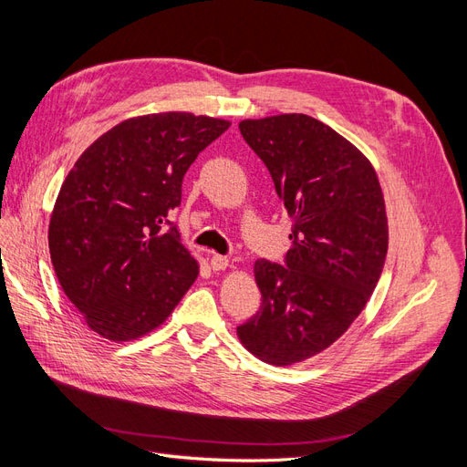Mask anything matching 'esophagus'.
<instances>
[{"instance_id":"34e87169","label":"esophagus","mask_w":467,"mask_h":467,"mask_svg":"<svg viewBox=\"0 0 467 467\" xmlns=\"http://www.w3.org/2000/svg\"><path fill=\"white\" fill-rule=\"evenodd\" d=\"M230 265V259L225 257V255H218V253H214V255L210 257V266H212V271H223L225 266Z\"/></svg>"}]
</instances>
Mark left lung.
<instances>
[{"label":"left lung","mask_w":467,"mask_h":467,"mask_svg":"<svg viewBox=\"0 0 467 467\" xmlns=\"http://www.w3.org/2000/svg\"><path fill=\"white\" fill-rule=\"evenodd\" d=\"M292 218L285 265L259 259V312L237 327L245 348L276 366L302 362L341 337L374 292L388 253L384 194L372 163L307 115L242 120Z\"/></svg>","instance_id":"1"}]
</instances>
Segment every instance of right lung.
Segmentation results:
<instances>
[{"label":"right lung","mask_w":467,"mask_h":467,"mask_svg":"<svg viewBox=\"0 0 467 467\" xmlns=\"http://www.w3.org/2000/svg\"><path fill=\"white\" fill-rule=\"evenodd\" d=\"M228 129L160 112L117 124L81 153L56 199L48 247L89 329L132 341L160 327L192 286L199 263L167 218L196 155Z\"/></svg>","instance_id":"right-lung-1"}]
</instances>
